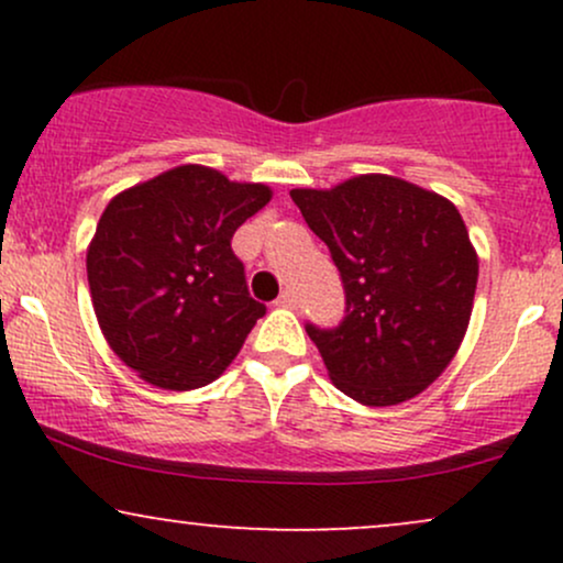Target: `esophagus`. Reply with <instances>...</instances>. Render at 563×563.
<instances>
[{
	"mask_svg": "<svg viewBox=\"0 0 563 563\" xmlns=\"http://www.w3.org/2000/svg\"><path fill=\"white\" fill-rule=\"evenodd\" d=\"M277 307H286V309H294L296 307V294L294 290H283L280 296H277Z\"/></svg>",
	"mask_w": 563,
	"mask_h": 563,
	"instance_id": "34e87169",
	"label": "esophagus"
}]
</instances>
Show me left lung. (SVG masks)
<instances>
[{"label": "left lung", "mask_w": 563, "mask_h": 563, "mask_svg": "<svg viewBox=\"0 0 563 563\" xmlns=\"http://www.w3.org/2000/svg\"><path fill=\"white\" fill-rule=\"evenodd\" d=\"M290 198L344 280V322L307 325L335 389L367 407L418 397L452 363L474 309L479 256L461 211L389 174Z\"/></svg>", "instance_id": "1"}]
</instances>
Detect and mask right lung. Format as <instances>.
Instances as JSON below:
<instances>
[{
	"label": "right lung",
	"instance_id": "right-lung-1",
	"mask_svg": "<svg viewBox=\"0 0 563 563\" xmlns=\"http://www.w3.org/2000/svg\"><path fill=\"white\" fill-rule=\"evenodd\" d=\"M273 190L185 164L121 190L87 249L92 307L108 346L169 391L211 384L267 309L245 286L232 235Z\"/></svg>",
	"mask_w": 563,
	"mask_h": 563
}]
</instances>
